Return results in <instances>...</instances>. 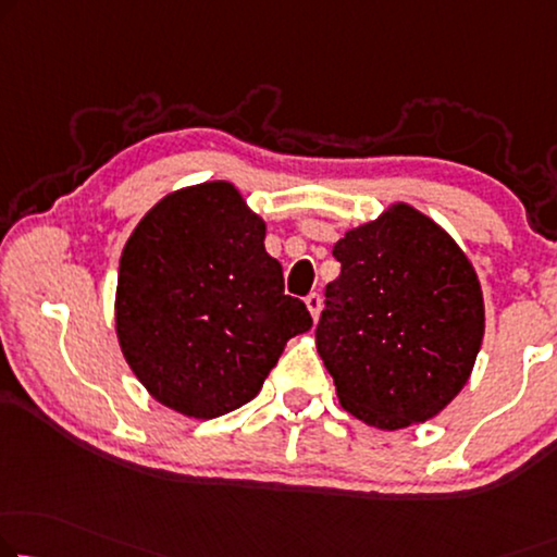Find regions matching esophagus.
Wrapping results in <instances>:
<instances>
[{"instance_id":"esophagus-1","label":"esophagus","mask_w":557,"mask_h":557,"mask_svg":"<svg viewBox=\"0 0 557 557\" xmlns=\"http://www.w3.org/2000/svg\"><path fill=\"white\" fill-rule=\"evenodd\" d=\"M305 305H307V310H310L312 320H318L320 318V310H322V297L318 293H310V295L305 297Z\"/></svg>"}]
</instances>
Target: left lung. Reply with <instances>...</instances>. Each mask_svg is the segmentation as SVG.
I'll use <instances>...</instances> for the list:
<instances>
[{
    "label": "left lung",
    "mask_w": 557,
    "mask_h": 557,
    "mask_svg": "<svg viewBox=\"0 0 557 557\" xmlns=\"http://www.w3.org/2000/svg\"><path fill=\"white\" fill-rule=\"evenodd\" d=\"M343 264L314 330L337 400L377 430L437 418L485 337V300L462 247L433 218L393 202L332 247Z\"/></svg>",
    "instance_id": "8db88e82"
}]
</instances>
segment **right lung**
Returning <instances> with one entry per match:
<instances>
[{
  "label": "right lung",
  "mask_w": 557,
  "mask_h": 557,
  "mask_svg": "<svg viewBox=\"0 0 557 557\" xmlns=\"http://www.w3.org/2000/svg\"><path fill=\"white\" fill-rule=\"evenodd\" d=\"M268 225L225 180L164 195L124 245L114 330L129 370L164 408L212 420L260 393L287 339L312 327L285 295Z\"/></svg>",
  "instance_id": "1"
}]
</instances>
